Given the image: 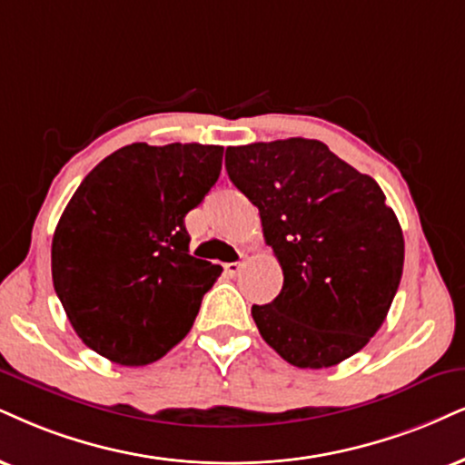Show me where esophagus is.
<instances>
[{
	"label": "esophagus",
	"instance_id": "obj_1",
	"mask_svg": "<svg viewBox=\"0 0 465 465\" xmlns=\"http://www.w3.org/2000/svg\"><path fill=\"white\" fill-rule=\"evenodd\" d=\"M243 269V262L242 261H237V262H226V265H223V272L228 273V276H237L239 272H242Z\"/></svg>",
	"mask_w": 465,
	"mask_h": 465
}]
</instances>
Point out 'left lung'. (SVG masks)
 <instances>
[{
    "mask_svg": "<svg viewBox=\"0 0 465 465\" xmlns=\"http://www.w3.org/2000/svg\"><path fill=\"white\" fill-rule=\"evenodd\" d=\"M226 170L259 206L284 273L276 300L252 306L261 336L300 369L351 358L381 328L403 273V232L381 187L303 137L226 148Z\"/></svg>",
    "mask_w": 465,
    "mask_h": 465,
    "instance_id": "8db88e82",
    "label": "left lung"
}]
</instances>
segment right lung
Listing matches in <instances>:
<instances>
[{
	"instance_id": "add662e5",
	"label": "right lung",
	"mask_w": 465,
	"mask_h": 465,
	"mask_svg": "<svg viewBox=\"0 0 465 465\" xmlns=\"http://www.w3.org/2000/svg\"><path fill=\"white\" fill-rule=\"evenodd\" d=\"M222 154L135 142L73 193L54 232L51 276L73 330L103 358L151 364L192 330L222 267L189 254L185 215L220 179Z\"/></svg>"
}]
</instances>
